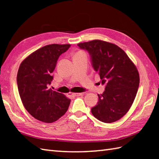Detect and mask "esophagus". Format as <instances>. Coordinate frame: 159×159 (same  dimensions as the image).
Masks as SVG:
<instances>
[{"label":"esophagus","instance_id":"1","mask_svg":"<svg viewBox=\"0 0 159 159\" xmlns=\"http://www.w3.org/2000/svg\"><path fill=\"white\" fill-rule=\"evenodd\" d=\"M71 96H72L74 97L75 96H81L83 93H70Z\"/></svg>","mask_w":159,"mask_h":159}]
</instances>
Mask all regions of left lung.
<instances>
[{"mask_svg":"<svg viewBox=\"0 0 159 159\" xmlns=\"http://www.w3.org/2000/svg\"><path fill=\"white\" fill-rule=\"evenodd\" d=\"M89 54L93 70L99 73L101 84L105 85L98 94L92 113L104 123H112L122 117L135 98L139 85L137 67L122 49L116 44L93 40L78 44Z\"/></svg>","mask_w":159,"mask_h":159,"instance_id":"left-lung-1","label":"left lung"}]
</instances>
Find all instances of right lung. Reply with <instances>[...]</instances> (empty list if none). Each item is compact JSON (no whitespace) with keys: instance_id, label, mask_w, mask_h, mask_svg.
I'll list each match as a JSON object with an SVG mask.
<instances>
[{"instance_id":"1","label":"right lung","mask_w":159,"mask_h":159,"mask_svg":"<svg viewBox=\"0 0 159 159\" xmlns=\"http://www.w3.org/2000/svg\"><path fill=\"white\" fill-rule=\"evenodd\" d=\"M70 46L55 43L43 46L26 57L19 67L17 85L23 105L33 117L43 122L57 121L69 107L70 100L48 86L57 60Z\"/></svg>"}]
</instances>
